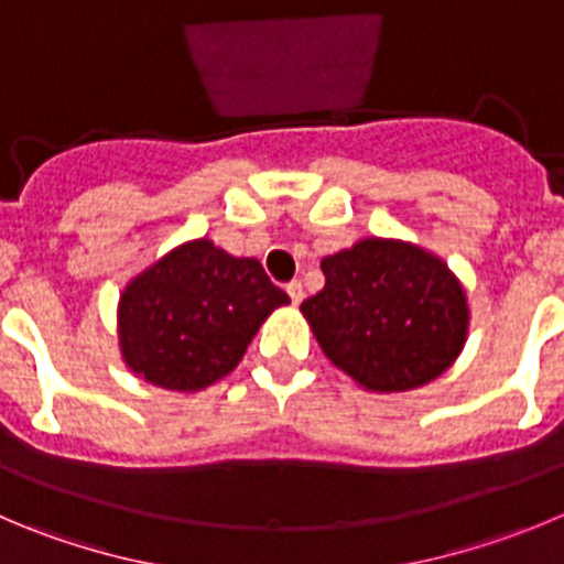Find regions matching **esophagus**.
<instances>
[{"label": "esophagus", "mask_w": 564, "mask_h": 564, "mask_svg": "<svg viewBox=\"0 0 564 564\" xmlns=\"http://www.w3.org/2000/svg\"><path fill=\"white\" fill-rule=\"evenodd\" d=\"M286 292H289V297H292L294 306H297L300 300H303V283L292 281V283H289V286H286Z\"/></svg>", "instance_id": "obj_1"}]
</instances>
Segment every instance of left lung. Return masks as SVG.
I'll return each mask as SVG.
<instances>
[{
    "mask_svg": "<svg viewBox=\"0 0 564 564\" xmlns=\"http://www.w3.org/2000/svg\"><path fill=\"white\" fill-rule=\"evenodd\" d=\"M323 292L303 317L323 354L378 394L431 383L465 350L470 303L440 256L403 239L365 236L319 261Z\"/></svg>",
    "mask_w": 564,
    "mask_h": 564,
    "instance_id": "left-lung-1",
    "label": "left lung"
}]
</instances>
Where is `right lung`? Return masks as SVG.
Masks as SVG:
<instances>
[{"label": "right lung", "mask_w": 564, "mask_h": 564, "mask_svg": "<svg viewBox=\"0 0 564 564\" xmlns=\"http://www.w3.org/2000/svg\"><path fill=\"white\" fill-rule=\"evenodd\" d=\"M289 294L258 258L210 239L172 247L130 278L116 306L124 367L170 392H199L239 367L247 345Z\"/></svg>", "instance_id": "add662e5"}]
</instances>
